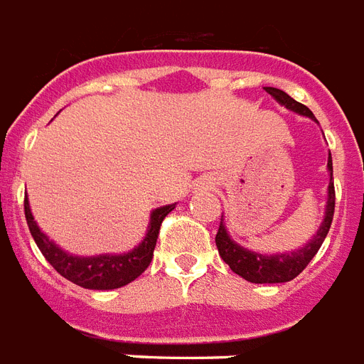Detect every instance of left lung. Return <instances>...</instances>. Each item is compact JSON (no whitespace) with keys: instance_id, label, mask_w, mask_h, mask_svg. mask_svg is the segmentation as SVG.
<instances>
[{"instance_id":"1","label":"left lung","mask_w":364,"mask_h":364,"mask_svg":"<svg viewBox=\"0 0 364 364\" xmlns=\"http://www.w3.org/2000/svg\"><path fill=\"white\" fill-rule=\"evenodd\" d=\"M266 91L272 95L281 106H285L293 112L301 114V116H309L312 120L314 114L310 112L309 108L301 102H296L294 98H291L285 91L275 89V87H266ZM328 171H330V184H328V203H326V213H323V221L320 223V229L316 230V235L310 238L309 242L304 244L302 248L293 252H285V254H258L242 248L240 244H237L229 237V232L225 229V225H219L217 237H215V244L219 256L225 259V264H229L232 272L240 275L242 279L250 281V283H285V281L294 279L299 273L309 266L310 259L316 256V252L320 250L323 238L328 235V230L331 227V219H333V208H336V190H333V182H331V174H333V166H331V153L328 156Z\"/></svg>"}]
</instances>
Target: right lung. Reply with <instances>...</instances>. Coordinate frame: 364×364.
<instances>
[{
	"label": "right lung",
	"mask_w": 364,
	"mask_h": 364,
	"mask_svg": "<svg viewBox=\"0 0 364 364\" xmlns=\"http://www.w3.org/2000/svg\"><path fill=\"white\" fill-rule=\"evenodd\" d=\"M174 208H176V203L156 208L151 213L147 235L141 240V244L135 246L134 250L126 252V254H100V256L81 258V256H73V254H68L65 250H62L58 244L52 242L38 229V225H36L33 213H31L28 200L25 198L26 225H28V230H31L38 250L42 252V256L50 262V266L54 267L55 272L63 275L68 281L75 283L79 287L97 289V291H110V289L124 287L127 283L137 279L149 267L163 219Z\"/></svg>",
	"instance_id": "right-lung-1"
}]
</instances>
